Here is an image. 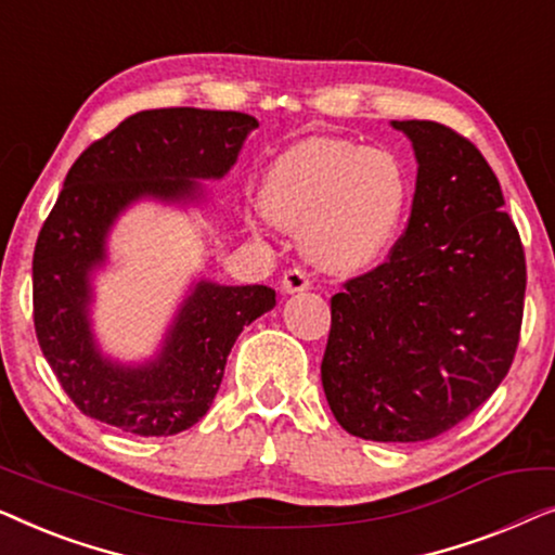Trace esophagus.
<instances>
[{
	"label": "esophagus",
	"instance_id": "esophagus-1",
	"mask_svg": "<svg viewBox=\"0 0 555 555\" xmlns=\"http://www.w3.org/2000/svg\"><path fill=\"white\" fill-rule=\"evenodd\" d=\"M308 287H310V278L302 268H293L283 275V291L285 293H291V295L302 293V291H308Z\"/></svg>",
	"mask_w": 555,
	"mask_h": 555
}]
</instances>
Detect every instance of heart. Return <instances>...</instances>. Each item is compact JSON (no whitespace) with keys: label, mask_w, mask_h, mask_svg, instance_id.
Instances as JSON below:
<instances>
[{"label":"heart","mask_w":555,"mask_h":555,"mask_svg":"<svg viewBox=\"0 0 555 555\" xmlns=\"http://www.w3.org/2000/svg\"><path fill=\"white\" fill-rule=\"evenodd\" d=\"M264 215L300 230L318 268L359 272L397 240L409 204V179L391 151L344 139H308L283 151L264 173Z\"/></svg>","instance_id":"heart-1"}]
</instances>
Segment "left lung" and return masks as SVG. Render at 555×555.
Wrapping results in <instances>:
<instances>
[{"instance_id": "8db88e82", "label": "left lung", "mask_w": 555, "mask_h": 555, "mask_svg": "<svg viewBox=\"0 0 555 555\" xmlns=\"http://www.w3.org/2000/svg\"><path fill=\"white\" fill-rule=\"evenodd\" d=\"M416 189L389 262L331 298L321 378L336 422L371 442H424L503 382L520 338L526 255L475 143L435 120H391Z\"/></svg>"}]
</instances>
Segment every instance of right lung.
<instances>
[{
	"instance_id": "right-lung-1",
	"label": "right lung",
	"mask_w": 555,
	"mask_h": 555,
	"mask_svg": "<svg viewBox=\"0 0 555 555\" xmlns=\"http://www.w3.org/2000/svg\"><path fill=\"white\" fill-rule=\"evenodd\" d=\"M257 118L237 111H141L78 156L33 257L35 333L82 414L141 437L179 435L202 420L245 325L275 306L268 285L196 280L156 356L111 359L93 333V275L108 260L116 219L139 202L202 204V181L237 164Z\"/></svg>"
}]
</instances>
